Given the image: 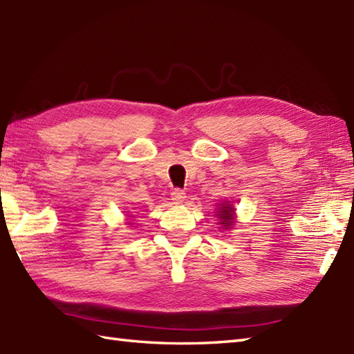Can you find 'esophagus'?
Masks as SVG:
<instances>
[{
  "instance_id": "34e87169",
  "label": "esophagus",
  "mask_w": 354,
  "mask_h": 354,
  "mask_svg": "<svg viewBox=\"0 0 354 354\" xmlns=\"http://www.w3.org/2000/svg\"><path fill=\"white\" fill-rule=\"evenodd\" d=\"M170 196H171V201H174L175 203H183L187 197L184 190H180V188H175V190L170 193Z\"/></svg>"
}]
</instances>
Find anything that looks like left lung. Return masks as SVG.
Masks as SVG:
<instances>
[{
	"label": "left lung",
	"instance_id": "8db88e82",
	"mask_svg": "<svg viewBox=\"0 0 354 354\" xmlns=\"http://www.w3.org/2000/svg\"><path fill=\"white\" fill-rule=\"evenodd\" d=\"M216 216L220 220L218 225H221V227H223L225 231L231 229L232 225L235 223V208L226 201H223L218 205V209H217Z\"/></svg>",
	"mask_w": 354,
	"mask_h": 354
}]
</instances>
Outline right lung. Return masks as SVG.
Masks as SVG:
<instances>
[{
  "mask_svg": "<svg viewBox=\"0 0 354 354\" xmlns=\"http://www.w3.org/2000/svg\"><path fill=\"white\" fill-rule=\"evenodd\" d=\"M129 217H131V216H129Z\"/></svg>",
  "mask_w": 354,
  "mask_h": 354,
  "instance_id": "right-lung-1",
  "label": "right lung"
}]
</instances>
